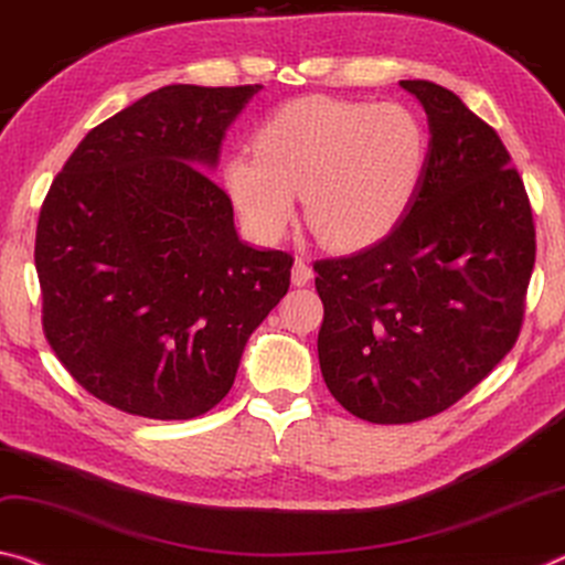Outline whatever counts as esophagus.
<instances>
[{
  "label": "esophagus",
  "instance_id": "34e87169",
  "mask_svg": "<svg viewBox=\"0 0 565 565\" xmlns=\"http://www.w3.org/2000/svg\"><path fill=\"white\" fill-rule=\"evenodd\" d=\"M311 279H315V271H311L309 262H303V258H297L291 268V281L294 286H307Z\"/></svg>",
  "mask_w": 565,
  "mask_h": 565
}]
</instances>
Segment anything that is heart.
<instances>
[{"instance_id": "heart-1", "label": "heart", "mask_w": 565, "mask_h": 565, "mask_svg": "<svg viewBox=\"0 0 565 565\" xmlns=\"http://www.w3.org/2000/svg\"><path fill=\"white\" fill-rule=\"evenodd\" d=\"M254 150L223 160V185L250 234L281 238L303 193L321 244L356 250L387 236L415 201L427 132L399 103L309 95L268 115Z\"/></svg>"}]
</instances>
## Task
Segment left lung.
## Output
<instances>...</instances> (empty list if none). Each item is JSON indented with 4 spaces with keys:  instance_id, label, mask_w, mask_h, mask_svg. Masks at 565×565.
Here are the masks:
<instances>
[{
    "instance_id": "8db88e82",
    "label": "left lung",
    "mask_w": 565,
    "mask_h": 565,
    "mask_svg": "<svg viewBox=\"0 0 565 565\" xmlns=\"http://www.w3.org/2000/svg\"><path fill=\"white\" fill-rule=\"evenodd\" d=\"M399 85L433 136L415 201L374 246L315 262L321 374L377 425L440 415L488 377L521 334L535 264L531 201L498 132L443 85Z\"/></svg>"
}]
</instances>
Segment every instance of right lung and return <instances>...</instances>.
<instances>
[{
	"label": "right lung",
	"mask_w": 565,
	"mask_h": 565,
	"mask_svg": "<svg viewBox=\"0 0 565 565\" xmlns=\"http://www.w3.org/2000/svg\"><path fill=\"white\" fill-rule=\"evenodd\" d=\"M262 85H166L87 132L42 203L44 337L89 395L191 419L228 395L246 339L289 291L294 258L238 238L203 168Z\"/></svg>",
	"instance_id": "right-lung-1"
}]
</instances>
